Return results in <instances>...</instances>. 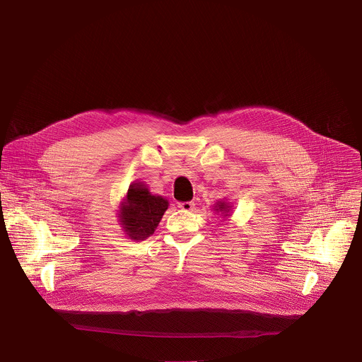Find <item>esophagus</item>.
<instances>
[{"label":"esophagus","instance_id":"34e87169","mask_svg":"<svg viewBox=\"0 0 362 362\" xmlns=\"http://www.w3.org/2000/svg\"><path fill=\"white\" fill-rule=\"evenodd\" d=\"M179 208H180L182 211L187 212V211H192V209L194 208V203H193V202H180V203H179Z\"/></svg>","mask_w":362,"mask_h":362}]
</instances>
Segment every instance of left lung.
Segmentation results:
<instances>
[{
	"label": "left lung",
	"instance_id": "1",
	"mask_svg": "<svg viewBox=\"0 0 362 362\" xmlns=\"http://www.w3.org/2000/svg\"><path fill=\"white\" fill-rule=\"evenodd\" d=\"M216 211H221V212H228V206L225 203H221L218 204V209Z\"/></svg>",
	"mask_w": 362,
	"mask_h": 362
}]
</instances>
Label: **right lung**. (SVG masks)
I'll return each instance as SVG.
<instances>
[{
  "label": "right lung",
  "instance_id": "right-lung-1",
  "mask_svg": "<svg viewBox=\"0 0 362 362\" xmlns=\"http://www.w3.org/2000/svg\"><path fill=\"white\" fill-rule=\"evenodd\" d=\"M168 206L166 199L150 194L143 185L132 186L126 203L122 204L120 218L124 230L134 240L146 239L158 228Z\"/></svg>",
  "mask_w": 362,
  "mask_h": 362
}]
</instances>
